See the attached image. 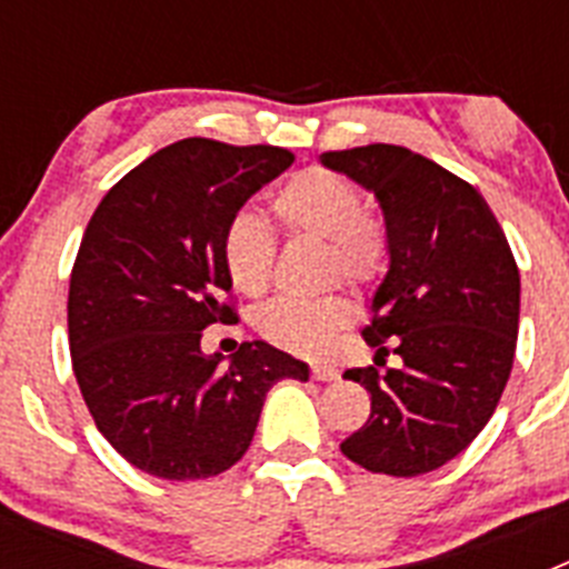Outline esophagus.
I'll use <instances>...</instances> for the list:
<instances>
[{
    "label": "esophagus",
    "mask_w": 569,
    "mask_h": 569,
    "mask_svg": "<svg viewBox=\"0 0 569 569\" xmlns=\"http://www.w3.org/2000/svg\"><path fill=\"white\" fill-rule=\"evenodd\" d=\"M310 376H313L316 381H333V379H339V370H336V367H328V365H316L313 370H310Z\"/></svg>",
    "instance_id": "obj_1"
}]
</instances>
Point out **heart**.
<instances>
[{
  "label": "heart",
  "mask_w": 569,
  "mask_h": 569,
  "mask_svg": "<svg viewBox=\"0 0 569 569\" xmlns=\"http://www.w3.org/2000/svg\"><path fill=\"white\" fill-rule=\"evenodd\" d=\"M273 213L293 236L328 241V281L373 288L390 264V236L379 216L365 208L353 179L325 164L290 173L273 193ZM222 264L230 284L244 296L270 288L276 236L261 216L239 210L222 233ZM261 339L293 356H321L350 325V305L341 296L276 299L256 313Z\"/></svg>",
  "instance_id": "heart-1"
}]
</instances>
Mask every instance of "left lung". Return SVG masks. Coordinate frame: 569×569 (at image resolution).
<instances>
[{
	"mask_svg": "<svg viewBox=\"0 0 569 569\" xmlns=\"http://www.w3.org/2000/svg\"><path fill=\"white\" fill-rule=\"evenodd\" d=\"M328 168L370 188L385 210L390 270L361 339L376 365L353 367L370 419L341 453L370 472L421 476L485 430L510 379L519 336V264L470 182L399 144L330 150Z\"/></svg>",
	"mask_w": 569,
	"mask_h": 569,
	"instance_id": "8db88e82",
	"label": "left lung"
}]
</instances>
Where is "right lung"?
<instances>
[{"instance_id":"right-lung-1","label":"right lung","mask_w":569,"mask_h":569,"mask_svg":"<svg viewBox=\"0 0 569 569\" xmlns=\"http://www.w3.org/2000/svg\"><path fill=\"white\" fill-rule=\"evenodd\" d=\"M296 156L276 144L190 136L156 150L108 190L70 270L68 341L99 433L142 472L210 479L248 453L261 405L308 365L241 341L230 365L202 330L236 325L224 224Z\"/></svg>"}]
</instances>
